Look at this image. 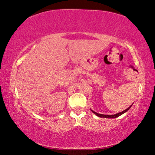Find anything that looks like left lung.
Here are the masks:
<instances>
[{"mask_svg":"<svg viewBox=\"0 0 155 155\" xmlns=\"http://www.w3.org/2000/svg\"><path fill=\"white\" fill-rule=\"evenodd\" d=\"M131 106H132V105H131L130 107L127 108L126 110H123V111H122L120 113H117V114H114V115H104V114H97V113L94 112V110H91V111L93 113V114H95L97 116H98V117H106V118H115V117H119L120 115H122L123 114H124V113H125V112L127 111V110L129 109V108L131 107Z\"/></svg>","mask_w":155,"mask_h":155,"instance_id":"8db88e82","label":"left lung"}]
</instances>
